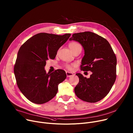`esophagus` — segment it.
Wrapping results in <instances>:
<instances>
[{
  "label": "esophagus",
  "instance_id": "1",
  "mask_svg": "<svg viewBox=\"0 0 133 133\" xmlns=\"http://www.w3.org/2000/svg\"><path fill=\"white\" fill-rule=\"evenodd\" d=\"M66 75H67V77H70L71 76H72L74 75L73 73L69 72V71H66Z\"/></svg>",
  "mask_w": 133,
  "mask_h": 133
}]
</instances>
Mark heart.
<instances>
[{"instance_id": "heart-1", "label": "heart", "mask_w": 133, "mask_h": 133, "mask_svg": "<svg viewBox=\"0 0 133 133\" xmlns=\"http://www.w3.org/2000/svg\"><path fill=\"white\" fill-rule=\"evenodd\" d=\"M69 47L72 52L75 51L76 50H78V49H82V48L81 45L79 43H78L77 42H72L70 43L69 44ZM65 67L66 68L70 69V70L72 69L71 65H70L69 64H66Z\"/></svg>"}]
</instances>
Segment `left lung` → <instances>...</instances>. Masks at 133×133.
I'll list each match as a JSON object with an SVG mask.
<instances>
[{
  "mask_svg": "<svg viewBox=\"0 0 133 133\" xmlns=\"http://www.w3.org/2000/svg\"><path fill=\"white\" fill-rule=\"evenodd\" d=\"M70 41L78 42L85 50L81 69L90 71L87 78L79 73V81L74 90L83 101L96 103L110 91L116 78L117 59L108 42L102 36L90 31L72 34Z\"/></svg>",
  "mask_w": 133,
  "mask_h": 133,
  "instance_id": "8db88e82",
  "label": "left lung"
}]
</instances>
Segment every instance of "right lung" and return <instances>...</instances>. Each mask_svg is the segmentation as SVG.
Masks as SVG:
<instances>
[{"label": "right lung", "instance_id": "obj_1", "mask_svg": "<svg viewBox=\"0 0 133 133\" xmlns=\"http://www.w3.org/2000/svg\"><path fill=\"white\" fill-rule=\"evenodd\" d=\"M70 35L37 34L24 43L19 50L14 66L17 85L32 103L42 104L51 100L58 91V84L66 79L64 70L46 73L44 67L47 60L55 59L58 50Z\"/></svg>", "mask_w": 133, "mask_h": 133}]
</instances>
